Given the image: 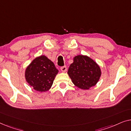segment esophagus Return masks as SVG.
Segmentation results:
<instances>
[{"mask_svg": "<svg viewBox=\"0 0 131 131\" xmlns=\"http://www.w3.org/2000/svg\"><path fill=\"white\" fill-rule=\"evenodd\" d=\"M61 70L62 72H66L67 71V67L66 66H63V67H61Z\"/></svg>", "mask_w": 131, "mask_h": 131, "instance_id": "1", "label": "esophagus"}]
</instances>
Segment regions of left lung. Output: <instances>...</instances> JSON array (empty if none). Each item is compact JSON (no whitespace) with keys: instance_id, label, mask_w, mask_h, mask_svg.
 <instances>
[{"instance_id":"obj_1","label":"left lung","mask_w":131,"mask_h":131,"mask_svg":"<svg viewBox=\"0 0 131 131\" xmlns=\"http://www.w3.org/2000/svg\"><path fill=\"white\" fill-rule=\"evenodd\" d=\"M67 73L76 86L88 90L99 81L101 70L99 65L90 57L78 55L73 58Z\"/></svg>"}]
</instances>
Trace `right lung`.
<instances>
[{
    "mask_svg": "<svg viewBox=\"0 0 131 131\" xmlns=\"http://www.w3.org/2000/svg\"><path fill=\"white\" fill-rule=\"evenodd\" d=\"M58 73L53 62L45 55H40L27 67L25 78L35 91L42 92L51 88Z\"/></svg>",
    "mask_w": 131,
    "mask_h": 131,
    "instance_id": "obj_1",
    "label": "right lung"
}]
</instances>
